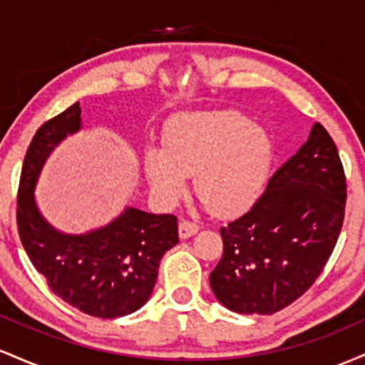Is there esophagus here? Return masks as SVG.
I'll list each match as a JSON object with an SVG mask.
<instances>
[{"instance_id":"1","label":"esophagus","mask_w":365,"mask_h":365,"mask_svg":"<svg viewBox=\"0 0 365 365\" xmlns=\"http://www.w3.org/2000/svg\"><path fill=\"white\" fill-rule=\"evenodd\" d=\"M197 232H199V225L192 223V221H187V220L180 221V225H178L180 238H188V237L195 235Z\"/></svg>"}]
</instances>
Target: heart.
<instances>
[{
	"label": "heart",
	"mask_w": 365,
	"mask_h": 365,
	"mask_svg": "<svg viewBox=\"0 0 365 365\" xmlns=\"http://www.w3.org/2000/svg\"><path fill=\"white\" fill-rule=\"evenodd\" d=\"M271 139L238 111L192 113L165 130L163 149L149 148L144 171L161 202L173 204L194 178L200 202L216 216L244 212L261 195L271 165Z\"/></svg>",
	"instance_id": "1"
}]
</instances>
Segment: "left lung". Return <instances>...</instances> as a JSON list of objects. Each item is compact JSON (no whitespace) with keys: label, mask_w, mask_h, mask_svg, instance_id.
<instances>
[{"label":"left lung","mask_w":365,"mask_h":365,"mask_svg":"<svg viewBox=\"0 0 365 365\" xmlns=\"http://www.w3.org/2000/svg\"><path fill=\"white\" fill-rule=\"evenodd\" d=\"M346 180L321 123L267 182L245 215L220 230L223 257L209 276L216 299L238 314H274L324 269L345 217Z\"/></svg>","instance_id":"1"}]
</instances>
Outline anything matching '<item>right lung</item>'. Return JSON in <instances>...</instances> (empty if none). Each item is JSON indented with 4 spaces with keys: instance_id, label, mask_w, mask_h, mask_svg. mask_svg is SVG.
<instances>
[{
    "instance_id": "right-lung-1",
    "label": "right lung",
    "mask_w": 365,
    "mask_h": 365,
    "mask_svg": "<svg viewBox=\"0 0 365 365\" xmlns=\"http://www.w3.org/2000/svg\"><path fill=\"white\" fill-rule=\"evenodd\" d=\"M81 113L75 103L36 132L20 175L16 226L25 252L53 293L83 314L113 319L148 302L159 261L178 244V221L173 215L127 207L103 228L68 235L44 220L36 204V183L54 148L81 130Z\"/></svg>"
}]
</instances>
